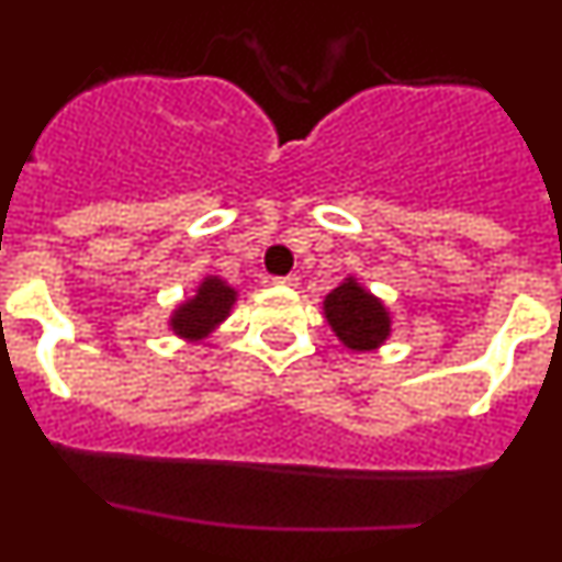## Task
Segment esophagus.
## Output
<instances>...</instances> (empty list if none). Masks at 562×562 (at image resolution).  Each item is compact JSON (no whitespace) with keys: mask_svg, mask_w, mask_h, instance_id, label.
<instances>
[{"mask_svg":"<svg viewBox=\"0 0 562 562\" xmlns=\"http://www.w3.org/2000/svg\"><path fill=\"white\" fill-rule=\"evenodd\" d=\"M274 285L296 288V285H299V277H296V274H288V277H274Z\"/></svg>","mask_w":562,"mask_h":562,"instance_id":"esophagus-1","label":"esophagus"}]
</instances>
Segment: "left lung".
Instances as JSON below:
<instances>
[{"label": "left lung", "instance_id": "left-lung-1", "mask_svg": "<svg viewBox=\"0 0 562 562\" xmlns=\"http://www.w3.org/2000/svg\"><path fill=\"white\" fill-rule=\"evenodd\" d=\"M323 315L339 342L350 350H378L391 337V313L386 304L367 291L356 277H345L326 299Z\"/></svg>", "mask_w": 562, "mask_h": 562}]
</instances>
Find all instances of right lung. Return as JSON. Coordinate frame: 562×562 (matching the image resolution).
<instances>
[{
  "mask_svg": "<svg viewBox=\"0 0 562 562\" xmlns=\"http://www.w3.org/2000/svg\"><path fill=\"white\" fill-rule=\"evenodd\" d=\"M236 299H239V293L223 277H203L195 296L184 299L173 310L168 326H171L176 337L187 339V342H201L231 315Z\"/></svg>",
  "mask_w": 562,
  "mask_h": 562,
  "instance_id": "right-lung-1",
  "label": "right lung"
}]
</instances>
